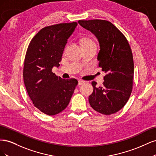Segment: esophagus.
<instances>
[{
	"mask_svg": "<svg viewBox=\"0 0 156 156\" xmlns=\"http://www.w3.org/2000/svg\"><path fill=\"white\" fill-rule=\"evenodd\" d=\"M84 83H85V81H83V80H79L78 84H79V85H81V84H84Z\"/></svg>",
	"mask_w": 156,
	"mask_h": 156,
	"instance_id": "esophagus-1",
	"label": "esophagus"
}]
</instances>
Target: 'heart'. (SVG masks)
Wrapping results in <instances>:
<instances>
[{"label": "heart", "mask_w": 156, "mask_h": 156, "mask_svg": "<svg viewBox=\"0 0 156 156\" xmlns=\"http://www.w3.org/2000/svg\"><path fill=\"white\" fill-rule=\"evenodd\" d=\"M90 44H94V41L89 38H83L82 40V45H85Z\"/></svg>", "instance_id": "b5f03b06"}]
</instances>
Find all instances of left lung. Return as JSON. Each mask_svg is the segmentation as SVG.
I'll return each mask as SVG.
<instances>
[{
  "label": "left lung",
  "instance_id": "8db88e82",
  "mask_svg": "<svg viewBox=\"0 0 156 156\" xmlns=\"http://www.w3.org/2000/svg\"><path fill=\"white\" fill-rule=\"evenodd\" d=\"M79 24L95 35L100 51L99 66L106 73L101 87L92 82L90 105L97 112L109 115L120 111L128 101L133 88L134 64L129 44L124 35L111 22L79 20Z\"/></svg>",
  "mask_w": 156,
  "mask_h": 156
}]
</instances>
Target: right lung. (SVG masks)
<instances>
[{
	"instance_id": "1",
	"label": "right lung",
	"mask_w": 156,
	"mask_h": 156,
	"mask_svg": "<svg viewBox=\"0 0 156 156\" xmlns=\"http://www.w3.org/2000/svg\"><path fill=\"white\" fill-rule=\"evenodd\" d=\"M77 25L73 22L43 28L27 51L23 68L27 91L34 105L49 116L67 107L78 84L77 79H64L52 72L60 66L65 45Z\"/></svg>"
}]
</instances>
